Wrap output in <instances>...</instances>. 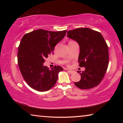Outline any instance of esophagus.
I'll return each mask as SVG.
<instances>
[{"label":"esophagus","instance_id":"1","mask_svg":"<svg viewBox=\"0 0 123 123\" xmlns=\"http://www.w3.org/2000/svg\"><path fill=\"white\" fill-rule=\"evenodd\" d=\"M68 72H69L70 74H74L75 73V71H74V70H68Z\"/></svg>","mask_w":123,"mask_h":123}]
</instances>
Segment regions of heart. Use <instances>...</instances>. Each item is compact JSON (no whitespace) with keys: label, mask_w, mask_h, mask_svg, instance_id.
Listing matches in <instances>:
<instances>
[{"label":"heart","mask_w":123,"mask_h":123,"mask_svg":"<svg viewBox=\"0 0 123 123\" xmlns=\"http://www.w3.org/2000/svg\"><path fill=\"white\" fill-rule=\"evenodd\" d=\"M70 42H72V41H70Z\"/></svg>","instance_id":"heart-1"}]
</instances>
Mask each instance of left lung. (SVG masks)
Wrapping results in <instances>:
<instances>
[{
  "label": "left lung",
  "instance_id": "1",
  "mask_svg": "<svg viewBox=\"0 0 123 123\" xmlns=\"http://www.w3.org/2000/svg\"><path fill=\"white\" fill-rule=\"evenodd\" d=\"M67 37L79 43V66L85 67L82 73L79 71L81 80L75 85L82 89L96 87L103 79L109 65V49L104 37L99 32L87 28L68 31Z\"/></svg>",
  "mask_w": 123,
  "mask_h": 123
}]
</instances>
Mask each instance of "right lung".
<instances>
[{
  "label": "right lung",
  "mask_w": 123,
  "mask_h": 123,
  "mask_svg": "<svg viewBox=\"0 0 123 123\" xmlns=\"http://www.w3.org/2000/svg\"><path fill=\"white\" fill-rule=\"evenodd\" d=\"M66 32L67 30L55 32L38 29L23 37L18 47V64L24 80L32 88L47 91L56 83L58 74L63 68L55 66L50 69L43 63Z\"/></svg>",
  "instance_id": "obj_1"
}]
</instances>
